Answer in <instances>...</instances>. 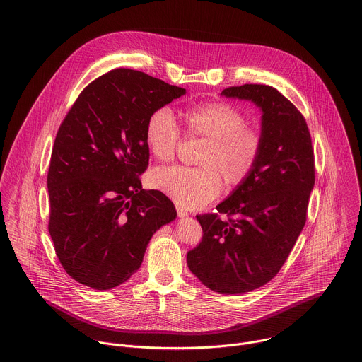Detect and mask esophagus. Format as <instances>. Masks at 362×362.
<instances>
[{
  "instance_id": "34e87169",
  "label": "esophagus",
  "mask_w": 362,
  "mask_h": 362,
  "mask_svg": "<svg viewBox=\"0 0 362 362\" xmlns=\"http://www.w3.org/2000/svg\"><path fill=\"white\" fill-rule=\"evenodd\" d=\"M176 210H177V216H179V217H186V216L189 214L187 210H185V209L179 207V206H176Z\"/></svg>"
}]
</instances>
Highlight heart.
<instances>
[{
    "instance_id": "b5f03b06",
    "label": "heart",
    "mask_w": 362,
    "mask_h": 362,
    "mask_svg": "<svg viewBox=\"0 0 362 362\" xmlns=\"http://www.w3.org/2000/svg\"><path fill=\"white\" fill-rule=\"evenodd\" d=\"M187 136L204 141L199 168H159L151 173V186L182 209H200L216 199L223 182L237 187L255 173L264 148L262 132L247 125L246 115L231 103L210 100L186 107L182 113ZM182 141L177 120L168 106L155 109L145 127L151 155L162 162L173 159Z\"/></svg>"
}]
</instances>
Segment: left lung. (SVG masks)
<instances>
[{
	"mask_svg": "<svg viewBox=\"0 0 362 362\" xmlns=\"http://www.w3.org/2000/svg\"><path fill=\"white\" fill-rule=\"evenodd\" d=\"M221 95L262 109L264 148L252 177L216 206L224 219L196 216L203 237L187 266L207 288L242 294L269 283L294 247L314 187V151L304 116L276 88L246 83Z\"/></svg>",
	"mask_w": 362,
	"mask_h": 362,
	"instance_id": "1",
	"label": "left lung"
}]
</instances>
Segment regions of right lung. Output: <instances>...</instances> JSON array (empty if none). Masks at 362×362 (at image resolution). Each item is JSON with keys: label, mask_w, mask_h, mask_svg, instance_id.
Wrapping results in <instances>:
<instances>
[{"label": "right lung", "mask_w": 362, "mask_h": 362, "mask_svg": "<svg viewBox=\"0 0 362 362\" xmlns=\"http://www.w3.org/2000/svg\"><path fill=\"white\" fill-rule=\"evenodd\" d=\"M186 93L145 72L117 68L92 81L58 129L47 177L48 230L64 270L109 290L139 270L149 240L176 218L159 190L142 189L149 115Z\"/></svg>", "instance_id": "obj_1"}]
</instances>
